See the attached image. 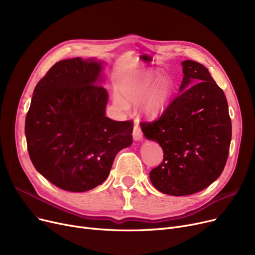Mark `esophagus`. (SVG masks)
Segmentation results:
<instances>
[{
  "instance_id": "34e87169",
  "label": "esophagus",
  "mask_w": 255,
  "mask_h": 255,
  "mask_svg": "<svg viewBox=\"0 0 255 255\" xmlns=\"http://www.w3.org/2000/svg\"><path fill=\"white\" fill-rule=\"evenodd\" d=\"M133 138H134L135 140L139 141V140H142V132L140 130V127L138 126V124H135L134 127H133Z\"/></svg>"
}]
</instances>
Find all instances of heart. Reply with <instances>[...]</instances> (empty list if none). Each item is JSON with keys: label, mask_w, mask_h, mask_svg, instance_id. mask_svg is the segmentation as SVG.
<instances>
[{"label": "heart", "mask_w": 255, "mask_h": 255, "mask_svg": "<svg viewBox=\"0 0 255 255\" xmlns=\"http://www.w3.org/2000/svg\"><path fill=\"white\" fill-rule=\"evenodd\" d=\"M154 69H144L125 75L119 84V95H115V102L121 109L127 110L128 102H140L141 113L156 118L163 112L173 92V83L166 75L160 76Z\"/></svg>", "instance_id": "1"}]
</instances>
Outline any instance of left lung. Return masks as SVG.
Segmentation results:
<instances>
[{
	"mask_svg": "<svg viewBox=\"0 0 255 255\" xmlns=\"http://www.w3.org/2000/svg\"><path fill=\"white\" fill-rule=\"evenodd\" d=\"M182 67L178 96L158 120L140 123L145 138L157 141L164 154L150 180L157 190L173 196L202 191L217 180L232 140L223 91L204 65L186 60Z\"/></svg>",
	"mask_w": 255,
	"mask_h": 255,
	"instance_id": "8db88e82",
	"label": "left lung"
}]
</instances>
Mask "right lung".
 <instances>
[{"label":"right lung","mask_w":255,"mask_h":255,"mask_svg":"<svg viewBox=\"0 0 255 255\" xmlns=\"http://www.w3.org/2000/svg\"><path fill=\"white\" fill-rule=\"evenodd\" d=\"M104 62L67 59L37 84L25 118L31 161L59 188L85 192L109 177L116 155L132 144L133 122L105 115Z\"/></svg>","instance_id":"1"}]
</instances>
